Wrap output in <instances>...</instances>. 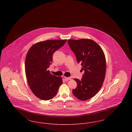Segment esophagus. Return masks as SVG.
I'll use <instances>...</instances> for the list:
<instances>
[{"label": "esophagus", "instance_id": "34e87169", "mask_svg": "<svg viewBox=\"0 0 132 132\" xmlns=\"http://www.w3.org/2000/svg\"><path fill=\"white\" fill-rule=\"evenodd\" d=\"M64 79H65V80L66 81H68V80H71V79L70 77H64Z\"/></svg>", "mask_w": 132, "mask_h": 132}]
</instances>
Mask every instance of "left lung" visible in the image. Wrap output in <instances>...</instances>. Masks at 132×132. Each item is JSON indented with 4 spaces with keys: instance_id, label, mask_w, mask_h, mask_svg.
<instances>
[{
    "instance_id": "obj_1",
    "label": "left lung",
    "mask_w": 132,
    "mask_h": 132,
    "mask_svg": "<svg viewBox=\"0 0 132 132\" xmlns=\"http://www.w3.org/2000/svg\"><path fill=\"white\" fill-rule=\"evenodd\" d=\"M68 44L84 71L81 80L74 79L77 86L72 93L78 99L87 101L96 94L102 86L106 72L105 55L101 46L92 39H69Z\"/></svg>"
}]
</instances>
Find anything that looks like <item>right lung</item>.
<instances>
[{
	"label": "right lung",
	"mask_w": 132,
	"mask_h": 132,
	"mask_svg": "<svg viewBox=\"0 0 132 132\" xmlns=\"http://www.w3.org/2000/svg\"><path fill=\"white\" fill-rule=\"evenodd\" d=\"M67 39L47 40L31 46L25 60L27 80L32 92L37 97L48 101L54 97L62 84L61 77L52 75L47 70L54 52L63 46Z\"/></svg>",
	"instance_id": "obj_1"
}]
</instances>
